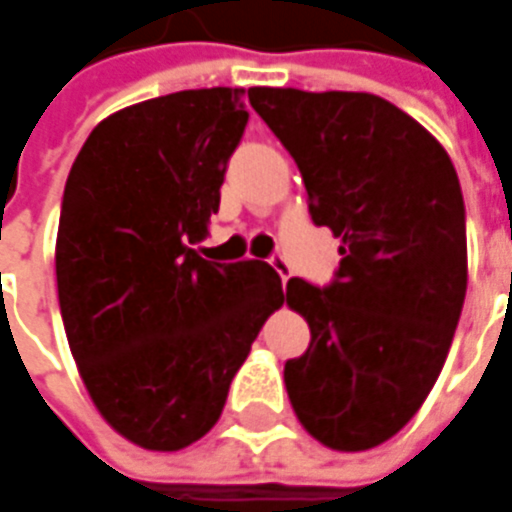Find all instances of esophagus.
I'll use <instances>...</instances> for the list:
<instances>
[{"label":"esophagus","instance_id":"esophagus-1","mask_svg":"<svg viewBox=\"0 0 512 512\" xmlns=\"http://www.w3.org/2000/svg\"><path fill=\"white\" fill-rule=\"evenodd\" d=\"M269 263H272V266H274V272L280 274V280H283V283H286V280H289V277H291L289 263H286V260H283V257H280V255L269 257Z\"/></svg>","mask_w":512,"mask_h":512}]
</instances>
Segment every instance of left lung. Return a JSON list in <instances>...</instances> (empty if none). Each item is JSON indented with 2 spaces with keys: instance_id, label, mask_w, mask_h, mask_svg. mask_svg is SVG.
Segmentation results:
<instances>
[{
  "instance_id": "obj_1",
  "label": "left lung",
  "mask_w": 512,
  "mask_h": 512,
  "mask_svg": "<svg viewBox=\"0 0 512 512\" xmlns=\"http://www.w3.org/2000/svg\"><path fill=\"white\" fill-rule=\"evenodd\" d=\"M291 152L311 221L340 238L337 280L286 283L311 343L286 362L300 425L331 450L377 448L431 394L467 291L465 201L445 147L371 93L252 87Z\"/></svg>"
}]
</instances>
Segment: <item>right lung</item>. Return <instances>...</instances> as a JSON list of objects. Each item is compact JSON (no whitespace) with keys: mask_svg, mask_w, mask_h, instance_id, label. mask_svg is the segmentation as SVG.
Instances as JSON below:
<instances>
[{"mask_svg":"<svg viewBox=\"0 0 512 512\" xmlns=\"http://www.w3.org/2000/svg\"><path fill=\"white\" fill-rule=\"evenodd\" d=\"M246 90L209 87L107 115L73 161L56 235L67 343L104 422L181 450L221 419L232 377L274 309L269 263L198 255L246 130Z\"/></svg>","mask_w":512,"mask_h":512,"instance_id":"obj_1","label":"right lung"}]
</instances>
